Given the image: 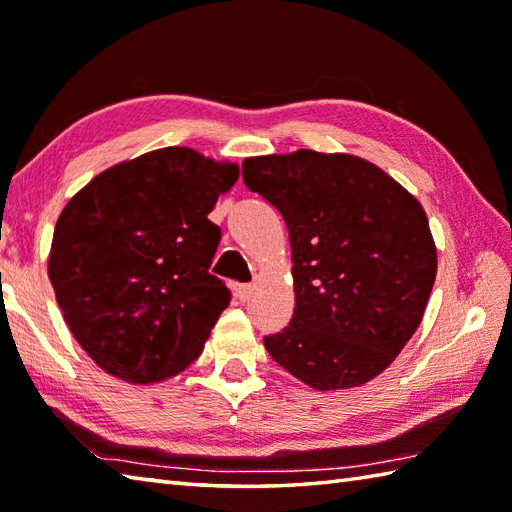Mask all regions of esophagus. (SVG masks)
I'll return each instance as SVG.
<instances>
[{"instance_id": "34e87169", "label": "esophagus", "mask_w": 512, "mask_h": 512, "mask_svg": "<svg viewBox=\"0 0 512 512\" xmlns=\"http://www.w3.org/2000/svg\"><path fill=\"white\" fill-rule=\"evenodd\" d=\"M253 292H255L253 284H242V286L235 288V295H237L239 301H248L250 297H253Z\"/></svg>"}]
</instances>
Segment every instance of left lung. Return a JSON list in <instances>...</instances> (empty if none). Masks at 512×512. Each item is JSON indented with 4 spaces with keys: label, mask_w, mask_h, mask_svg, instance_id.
Listing matches in <instances>:
<instances>
[{
    "label": "left lung",
    "mask_w": 512,
    "mask_h": 512,
    "mask_svg": "<svg viewBox=\"0 0 512 512\" xmlns=\"http://www.w3.org/2000/svg\"><path fill=\"white\" fill-rule=\"evenodd\" d=\"M244 184L284 217L295 314L264 339L319 391L365 385L418 330L438 273L422 204L372 162L299 149L246 158Z\"/></svg>",
    "instance_id": "1"
}]
</instances>
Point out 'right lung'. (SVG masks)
<instances>
[{
	"label": "right lung",
	"instance_id": "right-lung-1",
	"mask_svg": "<svg viewBox=\"0 0 512 512\" xmlns=\"http://www.w3.org/2000/svg\"><path fill=\"white\" fill-rule=\"evenodd\" d=\"M239 178L233 162L165 147L99 173L54 226L48 277L72 336L125 383L187 369L231 301L209 273V213Z\"/></svg>",
	"mask_w": 512,
	"mask_h": 512
}]
</instances>
